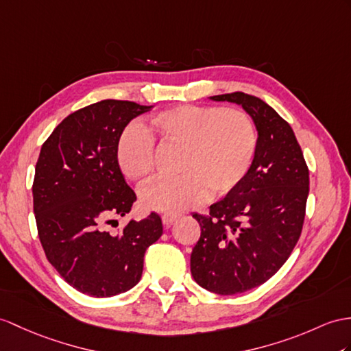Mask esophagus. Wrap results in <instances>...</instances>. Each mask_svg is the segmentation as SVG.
<instances>
[{
	"instance_id": "34e87169",
	"label": "esophagus",
	"mask_w": 351,
	"mask_h": 351,
	"mask_svg": "<svg viewBox=\"0 0 351 351\" xmlns=\"http://www.w3.org/2000/svg\"><path fill=\"white\" fill-rule=\"evenodd\" d=\"M178 216L180 215H177V213H164L162 215V221H164V225H171L174 220L178 219Z\"/></svg>"
}]
</instances>
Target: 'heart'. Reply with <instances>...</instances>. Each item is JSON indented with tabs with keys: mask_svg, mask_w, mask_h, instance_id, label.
Returning a JSON list of instances; mask_svg holds the SVG:
<instances>
[{
	"mask_svg": "<svg viewBox=\"0 0 351 351\" xmlns=\"http://www.w3.org/2000/svg\"><path fill=\"white\" fill-rule=\"evenodd\" d=\"M152 130L162 144L182 149L177 171L182 176L160 178L141 191V202L155 211L180 213L202 202L210 192L223 196L240 184L249 171L258 134L250 116L238 108L180 106L160 111ZM117 164L134 182L155 169V140L140 125H131L117 141Z\"/></svg>",
	"mask_w": 351,
	"mask_h": 351,
	"instance_id": "1",
	"label": "heart"
}]
</instances>
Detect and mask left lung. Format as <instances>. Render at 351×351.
<instances>
[{"label":"left lung","mask_w":351,"mask_h":351,"mask_svg":"<svg viewBox=\"0 0 351 351\" xmlns=\"http://www.w3.org/2000/svg\"><path fill=\"white\" fill-rule=\"evenodd\" d=\"M241 106L258 130L243 180L207 216L195 213L201 237L191 272L201 287L235 295L258 287L283 267L301 237L310 173L293 130L277 111L244 92L210 97Z\"/></svg>","instance_id":"8db88e82"}]
</instances>
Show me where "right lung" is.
<instances>
[{
  "label": "right lung",
  "instance_id": "1",
  "mask_svg": "<svg viewBox=\"0 0 351 351\" xmlns=\"http://www.w3.org/2000/svg\"><path fill=\"white\" fill-rule=\"evenodd\" d=\"M153 106L104 99L66 116L41 146L32 184L34 215L47 261L82 293L107 298L138 283L144 253L162 235L156 213L111 235L136 196L117 164V141Z\"/></svg>",
  "mask_w": 351,
  "mask_h": 351
}]
</instances>
